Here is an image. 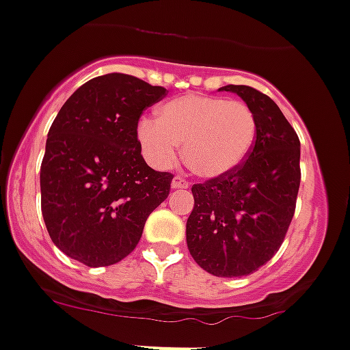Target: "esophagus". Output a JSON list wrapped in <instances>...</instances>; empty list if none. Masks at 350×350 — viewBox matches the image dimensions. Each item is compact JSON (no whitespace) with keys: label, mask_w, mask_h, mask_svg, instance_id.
Returning a JSON list of instances; mask_svg holds the SVG:
<instances>
[{"label":"esophagus","mask_w":350,"mask_h":350,"mask_svg":"<svg viewBox=\"0 0 350 350\" xmlns=\"http://www.w3.org/2000/svg\"><path fill=\"white\" fill-rule=\"evenodd\" d=\"M172 187L174 189H187L189 187V180L182 175H176L174 180H172Z\"/></svg>","instance_id":"esophagus-1"}]
</instances>
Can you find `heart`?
I'll return each instance as SVG.
<instances>
[{"label":"heart","instance_id":"obj_1","mask_svg":"<svg viewBox=\"0 0 350 350\" xmlns=\"http://www.w3.org/2000/svg\"><path fill=\"white\" fill-rule=\"evenodd\" d=\"M137 141L157 167L175 161L183 144V160L202 178H217L237 170L257 139V117L245 102L189 93L165 103L158 120L137 122Z\"/></svg>","mask_w":350,"mask_h":350}]
</instances>
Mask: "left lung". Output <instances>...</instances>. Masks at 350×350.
<instances>
[{
  "label": "left lung",
  "mask_w": 350,
  "mask_h": 350,
  "mask_svg": "<svg viewBox=\"0 0 350 350\" xmlns=\"http://www.w3.org/2000/svg\"><path fill=\"white\" fill-rule=\"evenodd\" d=\"M257 117V139L231 174L193 183L187 247L217 278H243L267 264L284 241L301 182L299 137L265 93L226 85Z\"/></svg>",
  "instance_id": "obj_1"
}]
</instances>
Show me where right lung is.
I'll return each mask as SVG.
<instances>
[{"mask_svg": "<svg viewBox=\"0 0 350 350\" xmlns=\"http://www.w3.org/2000/svg\"><path fill=\"white\" fill-rule=\"evenodd\" d=\"M167 93L110 72L61 107L40 165V207L51 240L68 257L88 267L117 264L168 197L174 175L148 167L136 133L144 110Z\"/></svg>", "mask_w": 350, "mask_h": 350, "instance_id": "right-lung-1", "label": "right lung"}]
</instances>
